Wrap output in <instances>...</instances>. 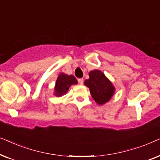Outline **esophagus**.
Listing matches in <instances>:
<instances>
[{
    "instance_id": "esophagus-1",
    "label": "esophagus",
    "mask_w": 160,
    "mask_h": 160,
    "mask_svg": "<svg viewBox=\"0 0 160 160\" xmlns=\"http://www.w3.org/2000/svg\"><path fill=\"white\" fill-rule=\"evenodd\" d=\"M78 82L79 83V84H83V83H84V79H83V78H78Z\"/></svg>"
}]
</instances>
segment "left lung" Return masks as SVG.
Returning <instances> with one entry per match:
<instances>
[{"label": "left lung", "mask_w": 160, "mask_h": 160, "mask_svg": "<svg viewBox=\"0 0 160 160\" xmlns=\"http://www.w3.org/2000/svg\"><path fill=\"white\" fill-rule=\"evenodd\" d=\"M89 79L84 84L89 87L92 97L98 105H103L111 100L115 88L110 80L99 70H94L89 73Z\"/></svg>", "instance_id": "left-lung-1"}]
</instances>
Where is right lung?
I'll list each match as a JSON object with an SVG mask.
<instances>
[{
    "mask_svg": "<svg viewBox=\"0 0 160 160\" xmlns=\"http://www.w3.org/2000/svg\"><path fill=\"white\" fill-rule=\"evenodd\" d=\"M77 80L74 76H69L61 73L56 81L55 87H54V95L57 97H61L67 93L69 87L71 85L77 84Z\"/></svg>",
    "mask_w": 160,
    "mask_h": 160,
    "instance_id": "1",
    "label": "right lung"
}]
</instances>
